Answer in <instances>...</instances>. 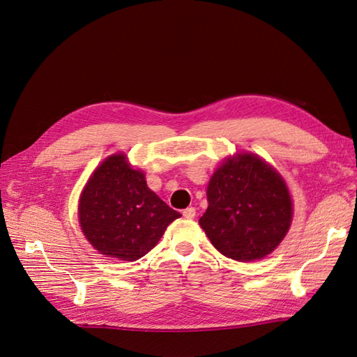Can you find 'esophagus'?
I'll return each mask as SVG.
<instances>
[{
  "mask_svg": "<svg viewBox=\"0 0 357 357\" xmlns=\"http://www.w3.org/2000/svg\"><path fill=\"white\" fill-rule=\"evenodd\" d=\"M182 215H184L185 218H195L196 217V209L193 206H190V208H187V209H184V211H182Z\"/></svg>",
  "mask_w": 357,
  "mask_h": 357,
  "instance_id": "1",
  "label": "esophagus"
}]
</instances>
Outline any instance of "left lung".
Segmentation results:
<instances>
[{
  "instance_id": "1",
  "label": "left lung",
  "mask_w": 357,
  "mask_h": 357,
  "mask_svg": "<svg viewBox=\"0 0 357 357\" xmlns=\"http://www.w3.org/2000/svg\"><path fill=\"white\" fill-rule=\"evenodd\" d=\"M208 209L199 225L214 248L235 261L262 259L278 248L292 220L285 181L253 153L222 162L206 190Z\"/></svg>"
}]
</instances>
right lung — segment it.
Segmentation results:
<instances>
[{"label": "right lung", "mask_w": 357, "mask_h": 357, "mask_svg": "<svg viewBox=\"0 0 357 357\" xmlns=\"http://www.w3.org/2000/svg\"><path fill=\"white\" fill-rule=\"evenodd\" d=\"M81 231L108 258L137 261L155 248L181 214L146 185L126 155L114 153L93 172L79 197Z\"/></svg>", "instance_id": "add662e5"}]
</instances>
